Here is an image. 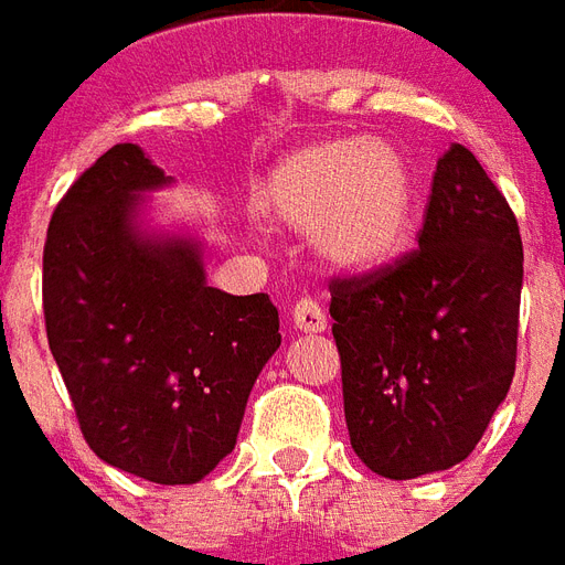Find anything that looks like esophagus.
Listing matches in <instances>:
<instances>
[{
    "instance_id": "1",
    "label": "esophagus",
    "mask_w": 565,
    "mask_h": 565,
    "mask_svg": "<svg viewBox=\"0 0 565 565\" xmlns=\"http://www.w3.org/2000/svg\"><path fill=\"white\" fill-rule=\"evenodd\" d=\"M290 320H294V329H299V332H305V335H315V332H323L326 329L323 308H320L315 299H302V302H296Z\"/></svg>"
}]
</instances>
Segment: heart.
Segmentation results:
<instances>
[{
  "mask_svg": "<svg viewBox=\"0 0 565 565\" xmlns=\"http://www.w3.org/2000/svg\"><path fill=\"white\" fill-rule=\"evenodd\" d=\"M257 209L281 230L311 233L323 266L365 278L411 248L419 188L398 149L335 137L278 158L257 191Z\"/></svg>",
  "mask_w": 565,
  "mask_h": 565,
  "instance_id": "1",
  "label": "heart"
}]
</instances>
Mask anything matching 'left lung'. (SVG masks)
I'll return each mask as SVG.
<instances>
[{"label":"left lung","instance_id":"obj_1","mask_svg":"<svg viewBox=\"0 0 565 565\" xmlns=\"http://www.w3.org/2000/svg\"><path fill=\"white\" fill-rule=\"evenodd\" d=\"M524 248L470 149L437 161L419 250L332 284L353 452L386 479L449 470L473 452L515 377Z\"/></svg>","mask_w":565,"mask_h":565}]
</instances>
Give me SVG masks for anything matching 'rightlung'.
<instances>
[{
    "mask_svg": "<svg viewBox=\"0 0 565 565\" xmlns=\"http://www.w3.org/2000/svg\"><path fill=\"white\" fill-rule=\"evenodd\" d=\"M170 185L119 143L68 188L44 245V320L92 452L194 484L233 452L281 332L266 294L209 287L198 233L149 227L146 198Z\"/></svg>",
    "mask_w": 565,
    "mask_h": 565,
    "instance_id": "add662e5",
    "label": "right lung"
}]
</instances>
